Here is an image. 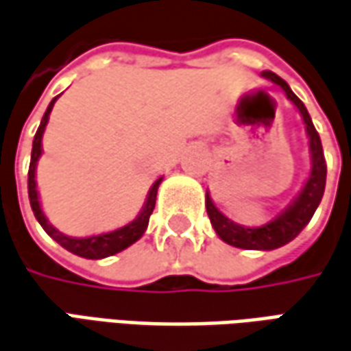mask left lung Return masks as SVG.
Returning <instances> with one entry per match:
<instances>
[{"label":"left lung","mask_w":351,"mask_h":351,"mask_svg":"<svg viewBox=\"0 0 351 351\" xmlns=\"http://www.w3.org/2000/svg\"><path fill=\"white\" fill-rule=\"evenodd\" d=\"M262 76L273 82V84H277L285 91V95L291 99L292 103L296 105V108L300 110L309 137L311 171H309V178L306 181V185H304V189L298 193V197L263 226H241V223H235L233 219L223 216L214 206V202H212L206 191V212L210 221H212V227L216 229L217 237L221 241H226L227 245L237 246V248H246V250H273V248H279V246L291 243L292 239L308 226L311 216L315 214L319 202L323 199L325 181H327V162H325V154H323V147H321L317 130L311 122V116L308 114V108L304 106L300 99L292 93L289 84L282 78H279L275 72L265 70V72H262Z\"/></svg>","instance_id":"obj_1"}]
</instances>
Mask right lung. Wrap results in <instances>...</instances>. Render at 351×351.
<instances>
[{
  "instance_id": "obj_1",
  "label": "right lung",
  "mask_w": 351,
  "mask_h": 351,
  "mask_svg": "<svg viewBox=\"0 0 351 351\" xmlns=\"http://www.w3.org/2000/svg\"><path fill=\"white\" fill-rule=\"evenodd\" d=\"M57 97L53 99L43 114L42 122H40V128L34 135V143H32V158H30V168H28V197H30V206H32V212L36 219L40 221V226L43 227V231L53 239L57 241L62 248H66L69 252L76 254V256H82V258H89V260H101V258H106V256H112L116 252H122L124 248H128L130 245H134L135 241H139L143 237L145 229L149 226V217H151L152 210H154V204H156V193H158V185H160V180H156L152 183L151 191L147 195V200H145V206L141 208L139 216L135 217L134 221L125 223V226L118 227L114 231H106V233H101V235H89V237H69L64 233H60L59 229L51 226L49 219L45 217L42 210V204H40V197H38V187H36V164H38V158L42 154V137L43 130L47 125V120H49L51 108L55 105Z\"/></svg>"
}]
</instances>
